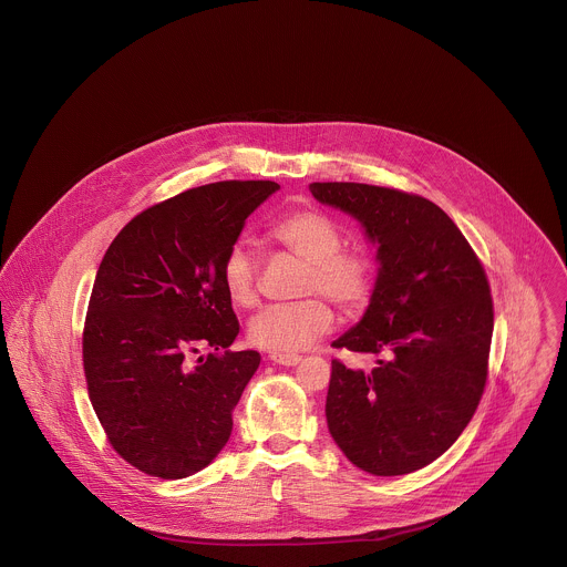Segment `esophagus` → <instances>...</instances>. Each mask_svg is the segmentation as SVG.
Masks as SVG:
<instances>
[{"instance_id":"esophagus-1","label":"esophagus","mask_w":567,"mask_h":567,"mask_svg":"<svg viewBox=\"0 0 567 567\" xmlns=\"http://www.w3.org/2000/svg\"><path fill=\"white\" fill-rule=\"evenodd\" d=\"M269 359L274 361V363H280V365H296V363H300V354H280V352H271L269 354Z\"/></svg>"}]
</instances>
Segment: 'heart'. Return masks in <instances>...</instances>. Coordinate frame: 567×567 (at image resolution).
<instances>
[{"mask_svg": "<svg viewBox=\"0 0 567 567\" xmlns=\"http://www.w3.org/2000/svg\"><path fill=\"white\" fill-rule=\"evenodd\" d=\"M271 236L296 258L307 262L302 293L293 305H276L256 313L247 336L258 348L293 354L331 333L336 311L329 296L346 311L361 309L374 287V260L368 251L343 245V229L320 210H296L271 226ZM227 296L238 307L258 300V258L245 243L229 247L221 267Z\"/></svg>", "mask_w": 567, "mask_h": 567, "instance_id": "obj_1", "label": "heart"}]
</instances>
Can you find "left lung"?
Returning a JSON list of instances; mask_svg holds the SVG:
<instances>
[{"label": "left lung", "mask_w": 567, "mask_h": 567, "mask_svg": "<svg viewBox=\"0 0 567 567\" xmlns=\"http://www.w3.org/2000/svg\"><path fill=\"white\" fill-rule=\"evenodd\" d=\"M309 190L361 224L379 262L363 318L333 341L377 354V368L333 361L329 432L361 471H419L452 447L482 399L493 336L486 274L425 197L350 182H316Z\"/></svg>", "instance_id": "1"}]
</instances>
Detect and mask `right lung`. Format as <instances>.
<instances>
[{"mask_svg": "<svg viewBox=\"0 0 567 567\" xmlns=\"http://www.w3.org/2000/svg\"><path fill=\"white\" fill-rule=\"evenodd\" d=\"M280 186L217 182L133 217L90 298L83 365L94 412L135 468L182 480L226 447L231 412L260 363L238 336L221 278L245 219ZM210 347L208 358L192 357Z\"/></svg>", "mask_w": 567, "mask_h": 567, "instance_id": "add662e5", "label": "right lung"}]
</instances>
